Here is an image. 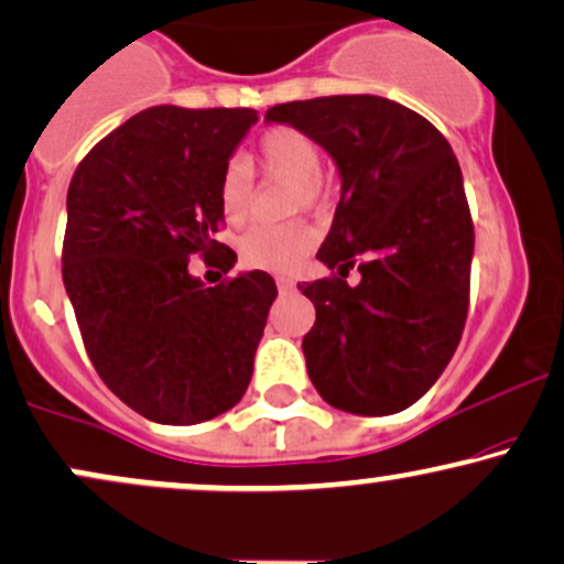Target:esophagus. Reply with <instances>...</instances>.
I'll return each instance as SVG.
<instances>
[{
	"mask_svg": "<svg viewBox=\"0 0 564 564\" xmlns=\"http://www.w3.org/2000/svg\"><path fill=\"white\" fill-rule=\"evenodd\" d=\"M278 289H281V291H291V289H294V281H291V278H278Z\"/></svg>",
	"mask_w": 564,
	"mask_h": 564,
	"instance_id": "1",
	"label": "esophagus"
}]
</instances>
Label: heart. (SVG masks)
<instances>
[{"mask_svg": "<svg viewBox=\"0 0 564 564\" xmlns=\"http://www.w3.org/2000/svg\"><path fill=\"white\" fill-rule=\"evenodd\" d=\"M257 153H260V166L264 172L294 183V193H291L294 209L318 204L323 196V180L318 174L321 151L310 134L294 127H275L262 134ZM251 187H254V174H251L249 161L230 159L219 172L217 183V204L225 223H243L249 215ZM313 243V228L302 223L254 225L238 238V257L251 270L289 273V270L300 268Z\"/></svg>", "mask_w": 564, "mask_h": 564, "instance_id": "1", "label": "heart"}]
</instances>
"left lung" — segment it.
I'll list each match as a JSON object with an SVG mask.
<instances>
[{
    "label": "left lung",
    "mask_w": 564,
    "mask_h": 564,
    "mask_svg": "<svg viewBox=\"0 0 564 564\" xmlns=\"http://www.w3.org/2000/svg\"><path fill=\"white\" fill-rule=\"evenodd\" d=\"M264 121L310 134L341 177L318 251L339 278L300 283L315 304L302 339L310 381L339 411H403L440 379L467 323L475 228L448 140L377 95L283 102ZM355 261L361 283L349 288Z\"/></svg>",
    "instance_id": "left-lung-1"
}]
</instances>
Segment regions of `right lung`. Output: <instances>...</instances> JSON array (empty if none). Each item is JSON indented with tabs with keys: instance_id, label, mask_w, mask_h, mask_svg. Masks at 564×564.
Here are the masks:
<instances>
[{
	"instance_id": "1",
	"label": "right lung",
	"mask_w": 564,
	"mask_h": 564,
	"mask_svg": "<svg viewBox=\"0 0 564 564\" xmlns=\"http://www.w3.org/2000/svg\"><path fill=\"white\" fill-rule=\"evenodd\" d=\"M257 121L251 108H148L68 185L63 283L84 347L108 390L156 424L230 411L254 371L275 281L251 270L206 286L187 262L236 264L217 241V183Z\"/></svg>"
}]
</instances>
